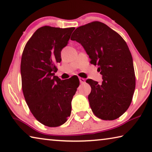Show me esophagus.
Returning a JSON list of instances; mask_svg holds the SVG:
<instances>
[{
  "mask_svg": "<svg viewBox=\"0 0 152 152\" xmlns=\"http://www.w3.org/2000/svg\"><path fill=\"white\" fill-rule=\"evenodd\" d=\"M79 80H80V83L81 84L85 83V79L83 78H79Z\"/></svg>",
  "mask_w": 152,
  "mask_h": 152,
  "instance_id": "34e87169",
  "label": "esophagus"
}]
</instances>
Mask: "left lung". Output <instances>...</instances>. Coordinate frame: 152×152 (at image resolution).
Here are the masks:
<instances>
[{"label":"left lung","mask_w":152,"mask_h":152,"mask_svg":"<svg viewBox=\"0 0 152 152\" xmlns=\"http://www.w3.org/2000/svg\"><path fill=\"white\" fill-rule=\"evenodd\" d=\"M72 40L83 46L90 62L99 66L103 82L88 79L91 87L88 96L93 112L99 118L113 120L128 109L135 88L132 57L123 38L99 21L77 28Z\"/></svg>","instance_id":"left-lung-1"}]
</instances>
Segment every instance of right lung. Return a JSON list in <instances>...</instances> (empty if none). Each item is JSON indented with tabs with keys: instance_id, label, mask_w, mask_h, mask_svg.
Returning a JSON list of instances; mask_svg holds the SVG:
<instances>
[{
	"instance_id": "add662e5",
	"label": "right lung",
	"mask_w": 152,
	"mask_h": 152,
	"mask_svg": "<svg viewBox=\"0 0 152 152\" xmlns=\"http://www.w3.org/2000/svg\"><path fill=\"white\" fill-rule=\"evenodd\" d=\"M75 28L43 26L26 43L21 61L22 90L38 121L49 127L61 126L71 114L72 100L80 81L77 76L61 80L54 74L61 52Z\"/></svg>"
}]
</instances>
